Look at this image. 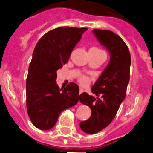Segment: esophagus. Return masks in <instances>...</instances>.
Listing matches in <instances>:
<instances>
[{"label": "esophagus", "instance_id": "esophagus-1", "mask_svg": "<svg viewBox=\"0 0 153 153\" xmlns=\"http://www.w3.org/2000/svg\"><path fill=\"white\" fill-rule=\"evenodd\" d=\"M84 91H84L83 88H80V90H79V93H80V94H82V93H83Z\"/></svg>", "mask_w": 153, "mask_h": 153}]
</instances>
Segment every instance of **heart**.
<instances>
[{"label":"heart","mask_w":153,"mask_h":153,"mask_svg":"<svg viewBox=\"0 0 153 153\" xmlns=\"http://www.w3.org/2000/svg\"><path fill=\"white\" fill-rule=\"evenodd\" d=\"M94 48V49L99 50L97 49V48ZM78 81H79V82L81 84V85H84V86H86V85H88V84H89L90 78L87 76V75H81V76L79 78V79H78Z\"/></svg>","instance_id":"1"}]
</instances>
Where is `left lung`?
I'll use <instances>...</instances> for the list:
<instances>
[{
  "label": "left lung",
  "mask_w": 153,
  "mask_h": 153,
  "mask_svg": "<svg viewBox=\"0 0 153 153\" xmlns=\"http://www.w3.org/2000/svg\"><path fill=\"white\" fill-rule=\"evenodd\" d=\"M93 33L110 53V61L91 88V92L102 97H94L84 92L80 102L91 109L89 119L80 122L87 134H96L106 128L115 118L126 96L130 80L131 54L125 41L109 30L94 29Z\"/></svg>",
  "instance_id": "obj_1"
}]
</instances>
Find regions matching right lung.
<instances>
[{
  "label": "right lung",
  "mask_w": 153,
  "mask_h": 153,
  "mask_svg": "<svg viewBox=\"0 0 153 153\" xmlns=\"http://www.w3.org/2000/svg\"><path fill=\"white\" fill-rule=\"evenodd\" d=\"M87 29L60 27L47 32L37 43L26 79V107L30 120L38 129L52 128L61 112L78 103V86L71 82L59 90L56 71L68 62Z\"/></svg>",
  "instance_id": "add662e5"
}]
</instances>
